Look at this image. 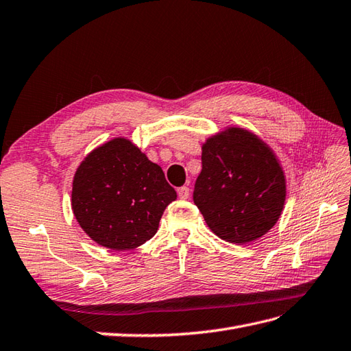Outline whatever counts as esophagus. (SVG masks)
<instances>
[{"label":"esophagus","mask_w":351,"mask_h":351,"mask_svg":"<svg viewBox=\"0 0 351 351\" xmlns=\"http://www.w3.org/2000/svg\"><path fill=\"white\" fill-rule=\"evenodd\" d=\"M178 195H179V199H182V200L189 199L190 197V189H189V186H179V189H178Z\"/></svg>","instance_id":"esophagus-1"}]
</instances>
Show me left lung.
Returning <instances> with one entry per match:
<instances>
[{"mask_svg": "<svg viewBox=\"0 0 351 351\" xmlns=\"http://www.w3.org/2000/svg\"><path fill=\"white\" fill-rule=\"evenodd\" d=\"M286 199V179L274 152L242 128L208 138L193 200L209 229L247 243L271 230Z\"/></svg>", "mask_w": 351, "mask_h": 351, "instance_id": "left-lung-1", "label": "left lung"}]
</instances>
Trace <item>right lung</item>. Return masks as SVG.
Wrapping results in <instances>:
<instances>
[{
    "label": "right lung",
    "mask_w": 351,
    "mask_h": 351,
    "mask_svg": "<svg viewBox=\"0 0 351 351\" xmlns=\"http://www.w3.org/2000/svg\"><path fill=\"white\" fill-rule=\"evenodd\" d=\"M176 191L156 162L127 138L93 151L73 181L71 206L77 223L99 245L122 251L149 241Z\"/></svg>",
    "instance_id": "right-lung-1"
}]
</instances>
